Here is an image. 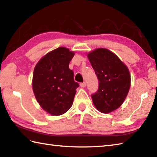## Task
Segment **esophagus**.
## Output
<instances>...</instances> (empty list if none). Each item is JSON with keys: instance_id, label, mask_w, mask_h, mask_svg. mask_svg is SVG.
Here are the masks:
<instances>
[{"instance_id": "34e87169", "label": "esophagus", "mask_w": 157, "mask_h": 157, "mask_svg": "<svg viewBox=\"0 0 157 157\" xmlns=\"http://www.w3.org/2000/svg\"><path fill=\"white\" fill-rule=\"evenodd\" d=\"M86 82H82V83H80V86L81 87L84 88V87H86Z\"/></svg>"}]
</instances>
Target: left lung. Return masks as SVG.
Here are the masks:
<instances>
[{
  "mask_svg": "<svg viewBox=\"0 0 157 157\" xmlns=\"http://www.w3.org/2000/svg\"><path fill=\"white\" fill-rule=\"evenodd\" d=\"M99 80L98 90L91 98L97 109L104 113L116 110L123 104L130 87L128 67L115 53L99 48L88 54Z\"/></svg>",
  "mask_w": 157,
  "mask_h": 157,
  "instance_id": "left-lung-1",
  "label": "left lung"
}]
</instances>
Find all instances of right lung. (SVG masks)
I'll return each instance as SVG.
<instances>
[{
    "label": "right lung",
    "instance_id": "obj_1",
    "mask_svg": "<svg viewBox=\"0 0 157 157\" xmlns=\"http://www.w3.org/2000/svg\"><path fill=\"white\" fill-rule=\"evenodd\" d=\"M74 54L67 48L59 47L40 59L34 69V95L40 106L52 115H60L69 110L79 87L69 67Z\"/></svg>",
    "mask_w": 157,
    "mask_h": 157
}]
</instances>
